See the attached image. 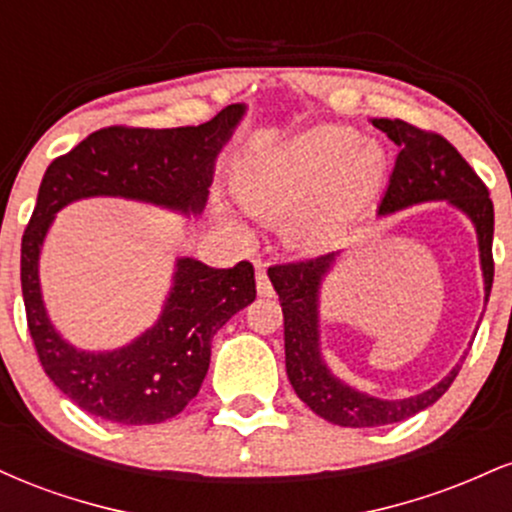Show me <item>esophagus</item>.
<instances>
[{
  "label": "esophagus",
  "instance_id": "obj_1",
  "mask_svg": "<svg viewBox=\"0 0 512 512\" xmlns=\"http://www.w3.org/2000/svg\"><path fill=\"white\" fill-rule=\"evenodd\" d=\"M257 293H260V296H272L274 293V289H272V281H269V276H267V267H264L262 262H257Z\"/></svg>",
  "mask_w": 512,
  "mask_h": 512
}]
</instances>
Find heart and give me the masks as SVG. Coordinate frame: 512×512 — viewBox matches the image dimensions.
Returning a JSON list of instances; mask_svg holds the SVG:
<instances>
[{
    "instance_id": "1",
    "label": "heart",
    "mask_w": 512,
    "mask_h": 512,
    "mask_svg": "<svg viewBox=\"0 0 512 512\" xmlns=\"http://www.w3.org/2000/svg\"><path fill=\"white\" fill-rule=\"evenodd\" d=\"M385 154L351 127L320 125L267 146L240 163L236 197L252 219L279 226L289 248L330 245L375 195ZM228 226L240 223L223 211Z\"/></svg>"
}]
</instances>
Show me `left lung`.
Instances as JSON below:
<instances>
[{
    "instance_id": "8db88e82",
    "label": "left lung",
    "mask_w": 512,
    "mask_h": 512,
    "mask_svg": "<svg viewBox=\"0 0 512 512\" xmlns=\"http://www.w3.org/2000/svg\"><path fill=\"white\" fill-rule=\"evenodd\" d=\"M373 125L399 146L378 214L387 216L426 202H448L450 207L460 209L477 231L484 301H489L493 284V202L486 185L460 151L440 134L387 117L373 120ZM337 257L339 252H330L315 260L276 264L269 269V281L279 293L284 313L286 375L296 395L330 424L346 428L397 424L438 402L460 373V363L431 390L404 399L366 395L337 378L320 346V289Z\"/></svg>"
}]
</instances>
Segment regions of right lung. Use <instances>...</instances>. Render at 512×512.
Returning <instances> with one entry per match:
<instances>
[{"label":"right lung","mask_w":512,"mask_h":512,"mask_svg":"<svg viewBox=\"0 0 512 512\" xmlns=\"http://www.w3.org/2000/svg\"><path fill=\"white\" fill-rule=\"evenodd\" d=\"M233 103L199 127H105L50 163L21 240V291L28 330L48 378L76 407L122 426L173 419L197 397L209 370L211 339L255 301V269H214L175 260L173 286L154 327L113 351H84L50 322L40 291V250L55 214L88 197H122L185 216L202 214L216 156L243 120Z\"/></svg>","instance_id":"1"}]
</instances>
